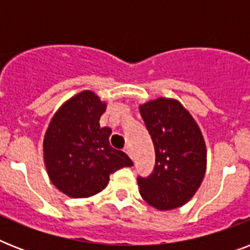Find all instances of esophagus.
Wrapping results in <instances>:
<instances>
[{
    "label": "esophagus",
    "mask_w": 250,
    "mask_h": 250,
    "mask_svg": "<svg viewBox=\"0 0 250 250\" xmlns=\"http://www.w3.org/2000/svg\"><path fill=\"white\" fill-rule=\"evenodd\" d=\"M125 152L128 154V157L131 158V160H133V152H132V149H131V146H125Z\"/></svg>",
    "instance_id": "34e87169"
}]
</instances>
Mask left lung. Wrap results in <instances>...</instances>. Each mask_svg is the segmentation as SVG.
Returning <instances> with one entry per match:
<instances>
[{
    "label": "left lung",
    "instance_id": "1",
    "mask_svg": "<svg viewBox=\"0 0 250 250\" xmlns=\"http://www.w3.org/2000/svg\"><path fill=\"white\" fill-rule=\"evenodd\" d=\"M140 113L156 152L152 174L137 176L141 197L158 210L179 208L192 198L205 175L201 131L180 102L170 98L146 102Z\"/></svg>",
    "mask_w": 250,
    "mask_h": 250
}]
</instances>
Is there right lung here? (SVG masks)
Wrapping results in <instances>:
<instances>
[{
	"label": "right lung",
	"mask_w": 250,
	"mask_h": 250,
	"mask_svg": "<svg viewBox=\"0 0 250 250\" xmlns=\"http://www.w3.org/2000/svg\"><path fill=\"white\" fill-rule=\"evenodd\" d=\"M106 104L84 90L62 105L45 133L44 161L54 186L70 197H89L101 192L110 174L132 161L109 144L111 129L100 127Z\"/></svg>",
	"instance_id": "obj_1"
}]
</instances>
